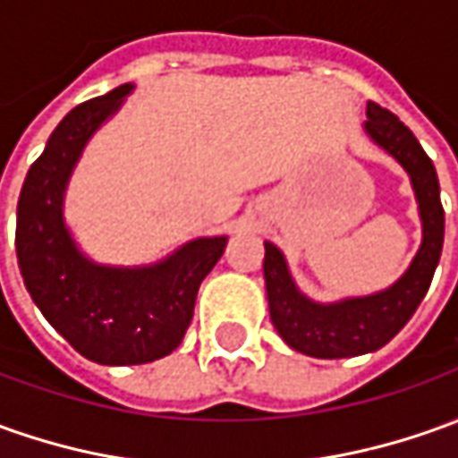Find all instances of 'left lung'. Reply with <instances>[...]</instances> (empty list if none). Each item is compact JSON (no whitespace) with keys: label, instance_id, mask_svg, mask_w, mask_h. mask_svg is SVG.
<instances>
[{"label":"left lung","instance_id":"1","mask_svg":"<svg viewBox=\"0 0 458 458\" xmlns=\"http://www.w3.org/2000/svg\"><path fill=\"white\" fill-rule=\"evenodd\" d=\"M363 132L406 170L421 217V245L384 291L320 303L295 285L278 245L266 241V293L270 320L288 346L313 359H351L384 348L409 323L431 285L444 245V208L434 163L394 112L369 102Z\"/></svg>","mask_w":458,"mask_h":458}]
</instances>
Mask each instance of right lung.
I'll use <instances>...</instances> for the list:
<instances>
[{
  "label": "right lung",
  "mask_w": 458,
  "mask_h": 458,
  "mask_svg": "<svg viewBox=\"0 0 458 458\" xmlns=\"http://www.w3.org/2000/svg\"><path fill=\"white\" fill-rule=\"evenodd\" d=\"M135 85L82 102L55 127L24 177L17 205L21 278L52 328L85 359L138 366L173 353L188 331L195 295L228 235L182 242L148 266H105L77 245L64 195L87 142L117 114Z\"/></svg>",
  "instance_id": "1"
}]
</instances>
